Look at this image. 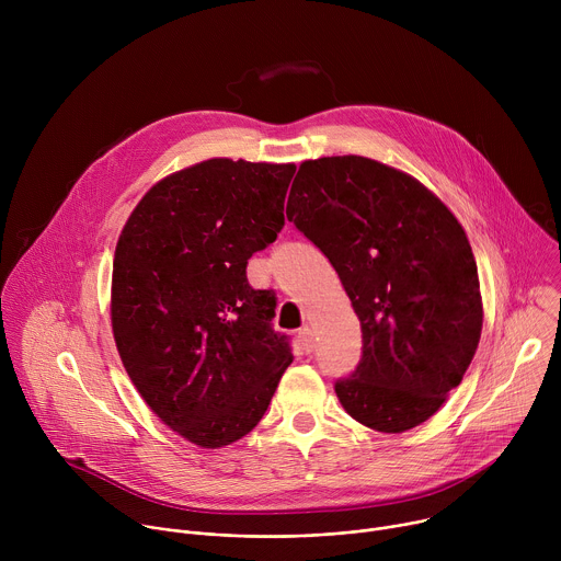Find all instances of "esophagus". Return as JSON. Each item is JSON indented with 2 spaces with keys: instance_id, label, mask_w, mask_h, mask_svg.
Returning <instances> with one entry per match:
<instances>
[{
  "instance_id": "34e87169",
  "label": "esophagus",
  "mask_w": 561,
  "mask_h": 561,
  "mask_svg": "<svg viewBox=\"0 0 561 561\" xmlns=\"http://www.w3.org/2000/svg\"><path fill=\"white\" fill-rule=\"evenodd\" d=\"M297 342H299V346H301V351H304V353H310V351L314 348L312 331H310V329H301V331L297 333Z\"/></svg>"
}]
</instances>
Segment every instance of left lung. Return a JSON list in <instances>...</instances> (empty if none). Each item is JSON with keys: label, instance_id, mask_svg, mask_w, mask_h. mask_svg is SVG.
<instances>
[{"label": "left lung", "instance_id": "obj_1", "mask_svg": "<svg viewBox=\"0 0 561 561\" xmlns=\"http://www.w3.org/2000/svg\"><path fill=\"white\" fill-rule=\"evenodd\" d=\"M288 204L362 324V359L335 381L344 411L379 433L420 426L459 386L482 335L461 224L417 180L359 154L304 162Z\"/></svg>", "mask_w": 561, "mask_h": 561}]
</instances>
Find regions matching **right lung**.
<instances>
[{"instance_id": "right-lung-1", "label": "right lung", "mask_w": 561, "mask_h": 561, "mask_svg": "<svg viewBox=\"0 0 561 561\" xmlns=\"http://www.w3.org/2000/svg\"><path fill=\"white\" fill-rule=\"evenodd\" d=\"M293 175V164L208 159L154 184L119 234V357L150 411L202 448L249 435L293 362L271 324L275 293L247 277L284 228Z\"/></svg>"}]
</instances>
